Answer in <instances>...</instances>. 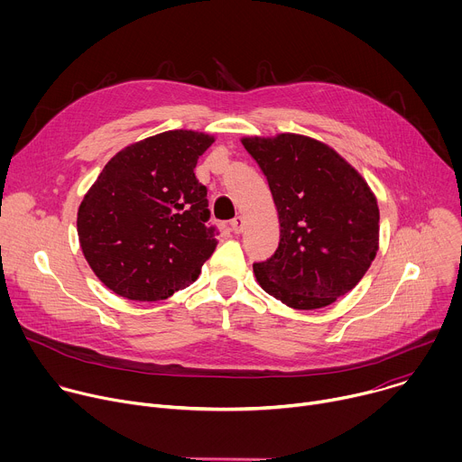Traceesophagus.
I'll return each mask as SVG.
<instances>
[{"mask_svg": "<svg viewBox=\"0 0 462 462\" xmlns=\"http://www.w3.org/2000/svg\"><path fill=\"white\" fill-rule=\"evenodd\" d=\"M230 230H232L234 234H241V232L245 230V217L236 216V217L230 221Z\"/></svg>", "mask_w": 462, "mask_h": 462, "instance_id": "34e87169", "label": "esophagus"}]
</instances>
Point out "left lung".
Returning <instances> with one entry per match:
<instances>
[{
  "instance_id": "obj_1",
  "label": "left lung",
  "mask_w": 462,
  "mask_h": 462,
  "mask_svg": "<svg viewBox=\"0 0 462 462\" xmlns=\"http://www.w3.org/2000/svg\"><path fill=\"white\" fill-rule=\"evenodd\" d=\"M280 217L273 257L254 263L261 289L312 310L331 305L364 278L378 250L380 212L364 177L333 148L296 134L245 137Z\"/></svg>"
}]
</instances>
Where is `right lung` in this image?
I'll use <instances>...</instances> for the list:
<instances>
[{
    "mask_svg": "<svg viewBox=\"0 0 462 462\" xmlns=\"http://www.w3.org/2000/svg\"><path fill=\"white\" fill-rule=\"evenodd\" d=\"M212 135L173 129L120 150L79 208V239L97 278L135 301L166 300L201 274L217 239L193 168Z\"/></svg>",
    "mask_w": 462,
    "mask_h": 462,
    "instance_id": "right-lung-1",
    "label": "right lung"
}]
</instances>
